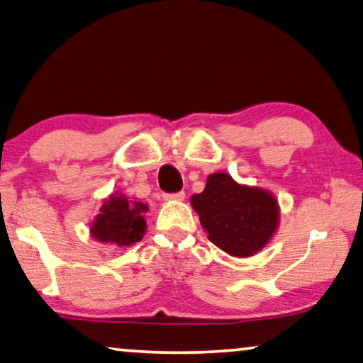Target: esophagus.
I'll list each match as a JSON object with an SVG mask.
<instances>
[{"instance_id":"obj_1","label":"esophagus","mask_w":363,"mask_h":363,"mask_svg":"<svg viewBox=\"0 0 363 363\" xmlns=\"http://www.w3.org/2000/svg\"><path fill=\"white\" fill-rule=\"evenodd\" d=\"M184 197H186V192L184 191L174 192V194H164L163 196L164 200H184Z\"/></svg>"}]
</instances>
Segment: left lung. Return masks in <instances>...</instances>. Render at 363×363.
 <instances>
[{
    "mask_svg": "<svg viewBox=\"0 0 363 363\" xmlns=\"http://www.w3.org/2000/svg\"><path fill=\"white\" fill-rule=\"evenodd\" d=\"M191 203L208 240L236 257L261 251L279 223V205L272 194L240 186L225 172L210 174L203 192L194 194Z\"/></svg>",
    "mask_w": 363,
    "mask_h": 363,
    "instance_id": "obj_1",
    "label": "left lung"
}]
</instances>
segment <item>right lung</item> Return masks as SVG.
Here are the masks:
<instances>
[{
  "mask_svg": "<svg viewBox=\"0 0 363 363\" xmlns=\"http://www.w3.org/2000/svg\"><path fill=\"white\" fill-rule=\"evenodd\" d=\"M145 212H148V207L142 202H132L123 196H111L96 216L91 233L102 242L130 246L142 241L145 235Z\"/></svg>",
  "mask_w": 363,
  "mask_h": 363,
  "instance_id": "obj_1",
  "label": "right lung"
}]
</instances>
